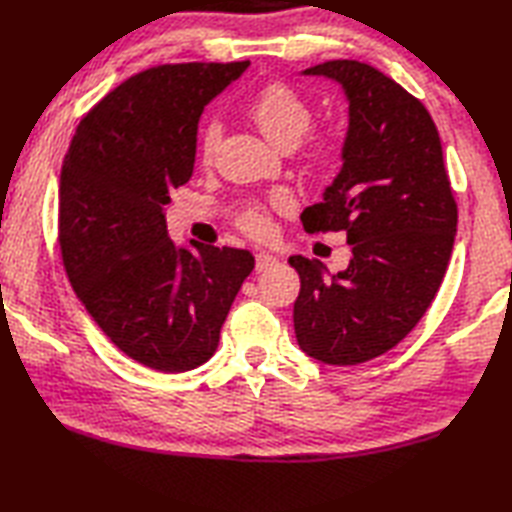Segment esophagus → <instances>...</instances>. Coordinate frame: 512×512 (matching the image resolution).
Returning a JSON list of instances; mask_svg holds the SVG:
<instances>
[{"label":"esophagus","mask_w":512,"mask_h":512,"mask_svg":"<svg viewBox=\"0 0 512 512\" xmlns=\"http://www.w3.org/2000/svg\"><path fill=\"white\" fill-rule=\"evenodd\" d=\"M280 263V260L276 256H271L267 252H258L256 254V271L260 274V271H267L271 267H276Z\"/></svg>","instance_id":"obj_1"}]
</instances>
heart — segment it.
I'll return each mask as SVG.
<instances>
[{
    "label": "heart",
    "mask_w": 512,
    "mask_h": 512,
    "mask_svg": "<svg viewBox=\"0 0 512 512\" xmlns=\"http://www.w3.org/2000/svg\"><path fill=\"white\" fill-rule=\"evenodd\" d=\"M247 116L254 120L256 127L265 138L276 144L278 149H293L311 129L313 124V107L298 89H293L287 83H269L252 98L247 105ZM221 140V124L208 122L201 131L199 138V153L203 160H212L214 151H217ZM339 151V140L335 133H315L306 142V160L313 166H328ZM271 210L289 212L291 201L287 197H271L269 203H247V206L238 212L236 223L243 232L252 236H267L271 232Z\"/></svg>",
    "instance_id": "b5f03b06"
}]
</instances>
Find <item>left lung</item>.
I'll list each match as a JSON object with an SVG mask.
<instances>
[{"mask_svg":"<svg viewBox=\"0 0 512 512\" xmlns=\"http://www.w3.org/2000/svg\"><path fill=\"white\" fill-rule=\"evenodd\" d=\"M302 74L342 85L348 131L342 170L300 219L311 234L346 232L352 256L337 274L315 258H289L300 276L295 337L317 361L357 366L399 344L436 298L458 206L423 102L359 61H326Z\"/></svg>","mask_w":512,"mask_h":512,"instance_id":"8db88e82","label":"left lung"}]
</instances>
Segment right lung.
I'll return each mask as SVG.
<instances>
[{
  "label": "right lung",
  "mask_w": 512,
  "mask_h": 512,
  "mask_svg": "<svg viewBox=\"0 0 512 512\" xmlns=\"http://www.w3.org/2000/svg\"><path fill=\"white\" fill-rule=\"evenodd\" d=\"M247 65H157L127 78L81 120L63 160L67 278L102 333L153 370L206 363L254 269L247 249L177 247L164 217L170 190L192 177L203 107Z\"/></svg>",
  "instance_id": "right-lung-1"
}]
</instances>
